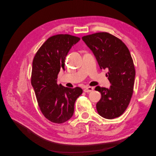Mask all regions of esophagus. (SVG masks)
<instances>
[{"instance_id": "34e87169", "label": "esophagus", "mask_w": 156, "mask_h": 156, "mask_svg": "<svg viewBox=\"0 0 156 156\" xmlns=\"http://www.w3.org/2000/svg\"><path fill=\"white\" fill-rule=\"evenodd\" d=\"M94 90V88L92 87H87L84 89V92H90Z\"/></svg>"}]
</instances>
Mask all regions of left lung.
<instances>
[{
  "instance_id": "obj_1",
  "label": "left lung",
  "mask_w": 156,
  "mask_h": 156,
  "mask_svg": "<svg viewBox=\"0 0 156 156\" xmlns=\"http://www.w3.org/2000/svg\"><path fill=\"white\" fill-rule=\"evenodd\" d=\"M92 50L100 69L108 70L109 88L96 87L101 98L96 104L98 114L107 119L122 115L133 95L135 69L130 52L119 38L108 32H98L82 37Z\"/></svg>"
}]
</instances>
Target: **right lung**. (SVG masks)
I'll list each match as a JSON object with an SVG mask.
<instances>
[{"instance_id":"obj_1","label":"right lung","mask_w":156,"mask_h":156,"mask_svg":"<svg viewBox=\"0 0 156 156\" xmlns=\"http://www.w3.org/2000/svg\"><path fill=\"white\" fill-rule=\"evenodd\" d=\"M80 37L57 34L47 40L32 62L31 84L42 114L49 121L62 124L73 115L74 104L81 95L80 87L70 88L57 84L58 74L64 70L66 57Z\"/></svg>"}]
</instances>
